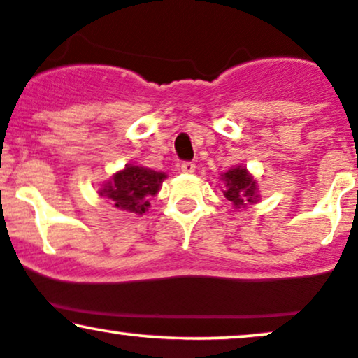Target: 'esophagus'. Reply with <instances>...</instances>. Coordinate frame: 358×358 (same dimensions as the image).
Returning a JSON list of instances; mask_svg holds the SVG:
<instances>
[{
    "label": "esophagus",
    "instance_id": "obj_1",
    "mask_svg": "<svg viewBox=\"0 0 358 358\" xmlns=\"http://www.w3.org/2000/svg\"><path fill=\"white\" fill-rule=\"evenodd\" d=\"M180 171L187 172V174H191V172L196 171V164H194V162H189V161L182 162V164H180Z\"/></svg>",
    "mask_w": 358,
    "mask_h": 358
}]
</instances>
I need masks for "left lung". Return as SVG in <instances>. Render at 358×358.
Segmentation results:
<instances>
[{
    "mask_svg": "<svg viewBox=\"0 0 358 358\" xmlns=\"http://www.w3.org/2000/svg\"><path fill=\"white\" fill-rule=\"evenodd\" d=\"M224 184H226V196L227 201L232 202L234 207H244L247 204H254L259 199L257 182L252 176L247 172L245 167L237 166L229 169L222 174Z\"/></svg>",
    "mask_w": 358,
    "mask_h": 358,
    "instance_id": "8db88e82",
    "label": "left lung"
}]
</instances>
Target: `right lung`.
I'll use <instances>...</instances> for the list:
<instances>
[{"label": "right lung", "mask_w": 358, "mask_h": 358, "mask_svg": "<svg viewBox=\"0 0 358 358\" xmlns=\"http://www.w3.org/2000/svg\"><path fill=\"white\" fill-rule=\"evenodd\" d=\"M166 178L164 172L127 164L99 189V196L108 197L117 209L141 215L151 206L149 197L156 196Z\"/></svg>", "instance_id": "right-lung-1"}]
</instances>
